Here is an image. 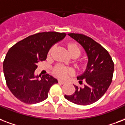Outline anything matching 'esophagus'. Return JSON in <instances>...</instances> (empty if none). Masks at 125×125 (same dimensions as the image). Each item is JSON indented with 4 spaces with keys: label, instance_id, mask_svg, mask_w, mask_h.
Here are the masks:
<instances>
[{
    "label": "esophagus",
    "instance_id": "obj_1",
    "mask_svg": "<svg viewBox=\"0 0 125 125\" xmlns=\"http://www.w3.org/2000/svg\"><path fill=\"white\" fill-rule=\"evenodd\" d=\"M58 82H59V83H62V84L65 83V81H63V80H62V79H59V80H58Z\"/></svg>",
    "mask_w": 125,
    "mask_h": 125
}]
</instances>
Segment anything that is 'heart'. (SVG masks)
I'll use <instances>...</instances> for the list:
<instances>
[{"instance_id": "b5f03b06", "label": "heart", "mask_w": 125, "mask_h": 125, "mask_svg": "<svg viewBox=\"0 0 125 125\" xmlns=\"http://www.w3.org/2000/svg\"><path fill=\"white\" fill-rule=\"evenodd\" d=\"M54 47H52L49 51V54H50L52 51L53 50ZM67 48L68 50L70 52V53H71V55L73 54H77L79 56L81 53V49L79 48V46L77 44L75 43H70L67 45ZM72 70L70 68H67V67L63 66V65H61V64H58L55 67L53 68V73L55 75H57L59 77L61 78H64L65 77L67 76V75L72 73Z\"/></svg>"}]
</instances>
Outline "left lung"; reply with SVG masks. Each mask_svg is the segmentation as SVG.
Masks as SVG:
<instances>
[{
  "label": "left lung",
  "mask_w": 125,
  "mask_h": 125,
  "mask_svg": "<svg viewBox=\"0 0 125 125\" xmlns=\"http://www.w3.org/2000/svg\"><path fill=\"white\" fill-rule=\"evenodd\" d=\"M68 35L83 47L89 62L83 74L77 77L79 84H83V81L85 85H74L75 93L64 97L77 105H91L102 97L111 83L114 63L107 50L91 38L81 34Z\"/></svg>",
  "instance_id": "obj_1"
}]
</instances>
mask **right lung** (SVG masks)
Segmentation results:
<instances>
[{
    "instance_id": "obj_1",
    "label": "right lung",
    "mask_w": 125,
    "mask_h": 125,
    "mask_svg": "<svg viewBox=\"0 0 125 125\" xmlns=\"http://www.w3.org/2000/svg\"><path fill=\"white\" fill-rule=\"evenodd\" d=\"M64 32H40L28 36L12 46L3 62L6 85L18 99L27 104H35L48 98L50 89L58 83L49 74L34 75L37 63L46 60L49 50L63 39Z\"/></svg>"
}]
</instances>
